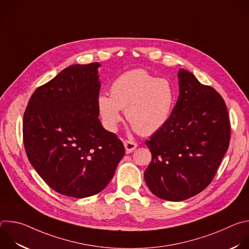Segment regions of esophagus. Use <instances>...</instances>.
Returning <instances> with one entry per match:
<instances>
[{
	"mask_svg": "<svg viewBox=\"0 0 249 249\" xmlns=\"http://www.w3.org/2000/svg\"><path fill=\"white\" fill-rule=\"evenodd\" d=\"M124 147L126 150V154H130L138 147V145L133 141H124Z\"/></svg>",
	"mask_w": 249,
	"mask_h": 249,
	"instance_id": "1",
	"label": "esophagus"
}]
</instances>
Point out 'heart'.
<instances>
[{
	"mask_svg": "<svg viewBox=\"0 0 249 249\" xmlns=\"http://www.w3.org/2000/svg\"><path fill=\"white\" fill-rule=\"evenodd\" d=\"M174 103L175 91L170 82L157 79L141 69L119 76L110 87V96L97 97V108L106 129L116 132L122 121L121 110H125L132 128L145 136L166 124Z\"/></svg>",
	"mask_w": 249,
	"mask_h": 249,
	"instance_id": "b5f03b06",
	"label": "heart"
}]
</instances>
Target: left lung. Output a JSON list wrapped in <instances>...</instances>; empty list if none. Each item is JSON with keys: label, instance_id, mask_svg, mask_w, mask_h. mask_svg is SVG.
Masks as SVG:
<instances>
[{"label": "left lung", "instance_id": "obj_1", "mask_svg": "<svg viewBox=\"0 0 249 249\" xmlns=\"http://www.w3.org/2000/svg\"><path fill=\"white\" fill-rule=\"evenodd\" d=\"M179 95L166 124L146 145L152 161L145 181L157 197L182 201L203 191L229 149L231 124L225 100L184 69Z\"/></svg>", "mask_w": 249, "mask_h": 249}]
</instances>
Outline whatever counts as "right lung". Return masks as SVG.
Returning a JSON list of instances; mask_svg holds the SVG:
<instances>
[{
  "label": "right lung",
  "mask_w": 249,
  "mask_h": 249,
  "mask_svg": "<svg viewBox=\"0 0 249 249\" xmlns=\"http://www.w3.org/2000/svg\"><path fill=\"white\" fill-rule=\"evenodd\" d=\"M99 63L72 65L36 89L23 115L31 165L56 192L86 198L112 179L125 148L98 119Z\"/></svg>",
  "instance_id": "1"
}]
</instances>
